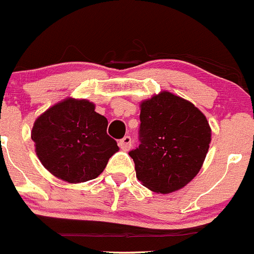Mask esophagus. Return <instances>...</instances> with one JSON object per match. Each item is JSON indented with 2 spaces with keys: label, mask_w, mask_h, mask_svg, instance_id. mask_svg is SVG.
<instances>
[{
  "label": "esophagus",
  "mask_w": 254,
  "mask_h": 254,
  "mask_svg": "<svg viewBox=\"0 0 254 254\" xmlns=\"http://www.w3.org/2000/svg\"><path fill=\"white\" fill-rule=\"evenodd\" d=\"M119 144L122 150L128 151L130 149V146H132V139H130L129 135H126V137H124L121 140H120Z\"/></svg>",
  "instance_id": "1"
}]
</instances>
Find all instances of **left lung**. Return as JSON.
Returning <instances> with one entry per match:
<instances>
[{
    "instance_id": "1",
    "label": "left lung",
    "mask_w": 254,
    "mask_h": 254,
    "mask_svg": "<svg viewBox=\"0 0 254 254\" xmlns=\"http://www.w3.org/2000/svg\"><path fill=\"white\" fill-rule=\"evenodd\" d=\"M140 144L129 151L144 187L161 194L192 181L205 160L211 128L202 111L170 91L140 103Z\"/></svg>"
}]
</instances>
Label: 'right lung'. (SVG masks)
<instances>
[{"label": "right lung", "instance_id": "1", "mask_svg": "<svg viewBox=\"0 0 254 254\" xmlns=\"http://www.w3.org/2000/svg\"><path fill=\"white\" fill-rule=\"evenodd\" d=\"M106 128L108 120L93 103L67 98L35 120L31 139L46 170L68 184H80L96 179L119 151Z\"/></svg>", "mask_w": 254, "mask_h": 254}]
</instances>
